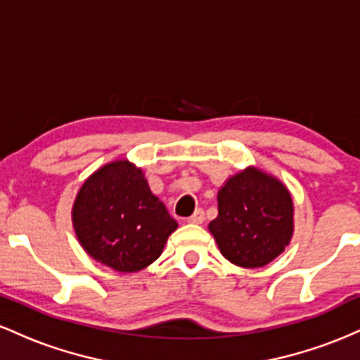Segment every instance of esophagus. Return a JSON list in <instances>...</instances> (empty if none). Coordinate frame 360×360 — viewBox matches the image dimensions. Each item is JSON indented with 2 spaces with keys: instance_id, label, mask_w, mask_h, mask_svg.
<instances>
[{
  "instance_id": "34e87169",
  "label": "esophagus",
  "mask_w": 360,
  "mask_h": 360,
  "mask_svg": "<svg viewBox=\"0 0 360 360\" xmlns=\"http://www.w3.org/2000/svg\"><path fill=\"white\" fill-rule=\"evenodd\" d=\"M205 221V212L201 208H198L196 212L193 213V217L188 218V223H194V225H200V223Z\"/></svg>"
}]
</instances>
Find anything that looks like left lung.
Here are the masks:
<instances>
[{
	"instance_id": "left-lung-1",
	"label": "left lung",
	"mask_w": 360,
	"mask_h": 360,
	"mask_svg": "<svg viewBox=\"0 0 360 360\" xmlns=\"http://www.w3.org/2000/svg\"><path fill=\"white\" fill-rule=\"evenodd\" d=\"M218 217L208 230L221 255L238 267L267 266L289 245L295 205L276 176L249 166L230 176L218 191Z\"/></svg>"
}]
</instances>
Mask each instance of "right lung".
Here are the masks:
<instances>
[{"instance_id": "1", "label": "right lung", "mask_w": 360, "mask_h": 360, "mask_svg": "<svg viewBox=\"0 0 360 360\" xmlns=\"http://www.w3.org/2000/svg\"><path fill=\"white\" fill-rule=\"evenodd\" d=\"M77 242L89 257L131 274L159 259L177 221L128 159L101 166L82 183L72 205Z\"/></svg>"}]
</instances>
